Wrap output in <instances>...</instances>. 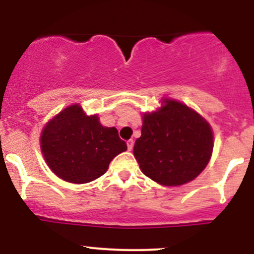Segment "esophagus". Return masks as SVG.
I'll return each instance as SVG.
<instances>
[{
  "mask_svg": "<svg viewBox=\"0 0 254 254\" xmlns=\"http://www.w3.org/2000/svg\"><path fill=\"white\" fill-rule=\"evenodd\" d=\"M127 149L129 150H131L133 148V139H129V141L127 142Z\"/></svg>",
  "mask_w": 254,
  "mask_h": 254,
  "instance_id": "esophagus-1",
  "label": "esophagus"
}]
</instances>
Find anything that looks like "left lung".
Listing matches in <instances>:
<instances>
[{"mask_svg":"<svg viewBox=\"0 0 254 254\" xmlns=\"http://www.w3.org/2000/svg\"><path fill=\"white\" fill-rule=\"evenodd\" d=\"M141 132L133 155L145 176L161 185L191 182L210 160V125L179 101L166 99L159 111L145 113Z\"/></svg>","mask_w":254,"mask_h":254,"instance_id":"obj_1","label":"left lung"}]
</instances>
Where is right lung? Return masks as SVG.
Instances as JSON below:
<instances>
[{
  "label": "right lung",
  "instance_id": "obj_1",
  "mask_svg": "<svg viewBox=\"0 0 254 254\" xmlns=\"http://www.w3.org/2000/svg\"><path fill=\"white\" fill-rule=\"evenodd\" d=\"M40 147L51 171L65 182L84 184L101 177L115 156L127 149L116 127L86 116L78 105L66 107L46 124Z\"/></svg>",
  "mask_w": 254,
  "mask_h": 254
}]
</instances>
